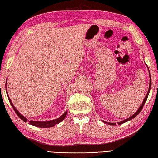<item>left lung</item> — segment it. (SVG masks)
<instances>
[{"label": "left lung", "mask_w": 158, "mask_h": 158, "mask_svg": "<svg viewBox=\"0 0 158 158\" xmlns=\"http://www.w3.org/2000/svg\"><path fill=\"white\" fill-rule=\"evenodd\" d=\"M149 74H150V73H149ZM151 85H152V81H151V78H150V83H149V90H148V92H147V95H146V96H145V99H144L143 102V103H142V105H140V106L139 107V109L138 110H137V111H136V112L135 114H134V115H133L132 116H131V117H128V118L126 119H125V120L122 121V122H118V123H117L119 124V125H120V124H122V123H125V122H127V121L131 120V119H133V118H135V117L136 116L138 115L140 113V112L141 111V110L143 109V107L144 105H145V102H146V101H147V97H148V96H149V94L150 89H151ZM105 122V123H107L106 122ZM108 124H109V125H112V126H115V125H116V123H108Z\"/></svg>", "instance_id": "left-lung-1"}]
</instances>
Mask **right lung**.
Instances as JSON below:
<instances>
[{
  "mask_svg": "<svg viewBox=\"0 0 158 158\" xmlns=\"http://www.w3.org/2000/svg\"><path fill=\"white\" fill-rule=\"evenodd\" d=\"M6 94H7V92H6ZM8 98H9L10 104H11V106L13 107V109H14L15 112V113L17 114V115H18V116H19V118H21V119H22L24 122H27L28 119H26V118H25V117H23L22 115H21V114H20L18 111V110H17L15 108V106H13V105L11 101V100H10V98H9V96H8ZM66 114H67V112H65L62 116H60L59 118L56 119H54V120H52V121H46V122H39V121H28V122H29V123H31V125L34 126L40 127H50L54 126L56 124L59 123L60 122H61L65 118Z\"/></svg>",
  "mask_w": 158,
  "mask_h": 158,
  "instance_id": "right-lung-1",
  "label": "right lung"
}]
</instances>
